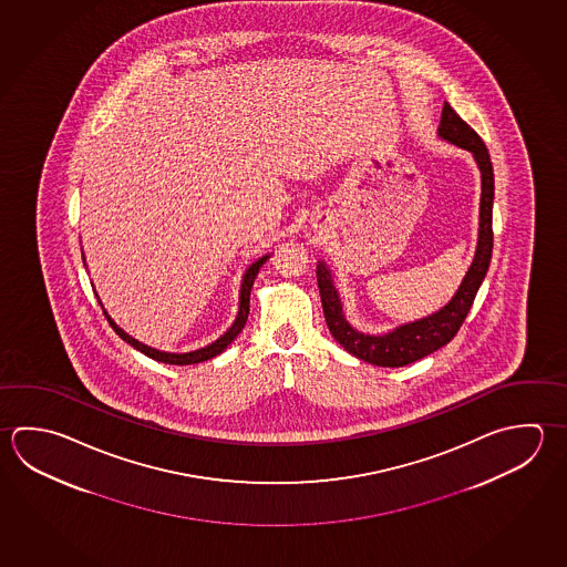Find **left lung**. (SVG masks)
I'll return each instance as SVG.
<instances>
[{"instance_id":"8db88e82","label":"left lung","mask_w":567,"mask_h":567,"mask_svg":"<svg viewBox=\"0 0 567 567\" xmlns=\"http://www.w3.org/2000/svg\"><path fill=\"white\" fill-rule=\"evenodd\" d=\"M440 137L447 140L450 144L460 145L467 152H472L475 162L480 165V172H482L477 249H475L474 261L467 269L464 281L455 291L452 301L423 320L405 323V326H400L383 336H370V333L353 330L346 320L343 309H341V299L338 296V289L333 286L328 266L320 261L316 269L323 316H326V323L330 328L331 336L340 346H343V350L350 351L351 355H355L358 360L368 361V363L381 365V368H402L413 361L422 360L425 355L443 348L445 343H450L474 306L477 289L482 286L487 268H489V261H492L494 167H492L489 152L485 147L484 140L475 134L474 130L465 124L460 115L455 114V110L447 102L443 103Z\"/></svg>"}]
</instances>
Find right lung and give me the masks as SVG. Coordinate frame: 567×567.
I'll return each mask as SVG.
<instances>
[{
	"label": "right lung",
	"instance_id": "add662e5",
	"mask_svg": "<svg viewBox=\"0 0 567 567\" xmlns=\"http://www.w3.org/2000/svg\"><path fill=\"white\" fill-rule=\"evenodd\" d=\"M269 256H264V258H259L256 264H251L249 268H247L246 274H244V281H241V291H239V311H237V318L234 323H231V328L219 338V340L214 341V343H209L206 348H202V350L189 351V353H167V351L154 350V348H150V346H145V343H140V341L134 340L132 336H127L122 328H117L115 326V321L107 316V311L103 309V313H105V318L110 321V326L114 328L115 333L122 338V340L127 341L132 348H135L137 351H142L145 353L147 358H152L155 361H162V363H172V365H189V363H199V361L212 360V358H216L219 355L221 351L226 350L227 346L231 343V341L236 340L237 336H239V331L244 330V326H246L247 316H249V291H251V286H254V279L258 276L259 268L266 264V259ZM97 298V296H95ZM100 306H102V301H100ZM103 308V306H102Z\"/></svg>",
	"mask_w": 567,
	"mask_h": 567
}]
</instances>
